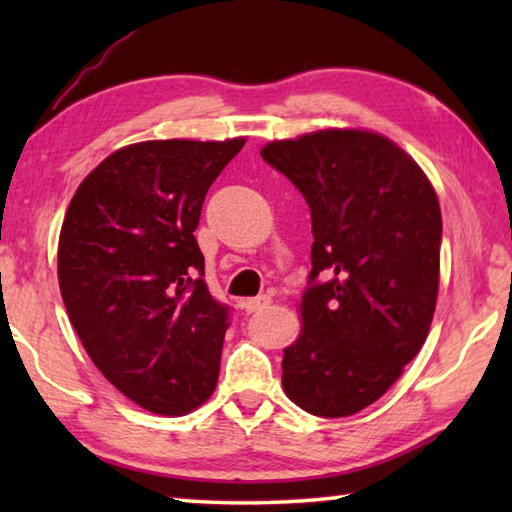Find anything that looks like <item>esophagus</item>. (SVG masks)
<instances>
[{
  "mask_svg": "<svg viewBox=\"0 0 512 512\" xmlns=\"http://www.w3.org/2000/svg\"><path fill=\"white\" fill-rule=\"evenodd\" d=\"M244 307L248 314H255V311H262L266 307H271V298L268 296H257V298H250L244 302Z\"/></svg>",
  "mask_w": 512,
  "mask_h": 512,
  "instance_id": "esophagus-1",
  "label": "esophagus"
}]
</instances>
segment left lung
<instances>
[{
	"label": "left lung",
	"instance_id": "1",
	"mask_svg": "<svg viewBox=\"0 0 512 512\" xmlns=\"http://www.w3.org/2000/svg\"><path fill=\"white\" fill-rule=\"evenodd\" d=\"M262 158L305 196L311 273L302 332L282 386L320 418L379 400L427 339L438 298V196L400 146L377 133L318 131L271 142Z\"/></svg>",
	"mask_w": 512,
	"mask_h": 512
}]
</instances>
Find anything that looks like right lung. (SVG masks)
I'll use <instances>...</instances> for the list:
<instances>
[{"mask_svg": "<svg viewBox=\"0 0 512 512\" xmlns=\"http://www.w3.org/2000/svg\"><path fill=\"white\" fill-rule=\"evenodd\" d=\"M244 144L126 146L67 207L58 241L67 316L103 377L151 413H189L219 379L230 307L207 289L194 230L207 189Z\"/></svg>", "mask_w": 512, "mask_h": 512, "instance_id": "right-lung-1", "label": "right lung"}]
</instances>
